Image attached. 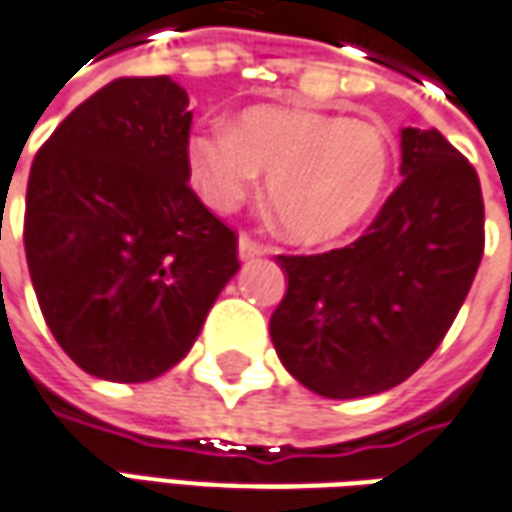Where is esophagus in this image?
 Returning a JSON list of instances; mask_svg holds the SVG:
<instances>
[{"label": "esophagus", "mask_w": 512, "mask_h": 512, "mask_svg": "<svg viewBox=\"0 0 512 512\" xmlns=\"http://www.w3.org/2000/svg\"><path fill=\"white\" fill-rule=\"evenodd\" d=\"M266 255V246H260L252 238H246V235H240L238 238V257L240 260H255V257Z\"/></svg>", "instance_id": "1"}]
</instances>
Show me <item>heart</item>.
Wrapping results in <instances>:
<instances>
[{"label": "heart", "instance_id": "obj_1", "mask_svg": "<svg viewBox=\"0 0 512 512\" xmlns=\"http://www.w3.org/2000/svg\"><path fill=\"white\" fill-rule=\"evenodd\" d=\"M189 178L206 206L235 212L269 175L266 198L297 243H328L357 229L391 175L385 130L343 115L249 107L232 130L201 127L186 141Z\"/></svg>", "mask_w": 512, "mask_h": 512}]
</instances>
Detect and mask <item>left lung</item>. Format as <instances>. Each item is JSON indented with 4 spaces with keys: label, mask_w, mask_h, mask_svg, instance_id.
I'll use <instances>...</instances> for the list:
<instances>
[{
    "label": "left lung",
    "mask_w": 512,
    "mask_h": 512,
    "mask_svg": "<svg viewBox=\"0 0 512 512\" xmlns=\"http://www.w3.org/2000/svg\"><path fill=\"white\" fill-rule=\"evenodd\" d=\"M402 184L368 232L326 255H280L269 320L291 377L328 399L382 394L448 334L485 252L476 169L439 130H402Z\"/></svg>",
    "instance_id": "left-lung-1"
}]
</instances>
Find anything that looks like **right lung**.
Segmentation results:
<instances>
[{
  "label": "right lung",
  "mask_w": 512,
  "mask_h": 512,
  "mask_svg": "<svg viewBox=\"0 0 512 512\" xmlns=\"http://www.w3.org/2000/svg\"><path fill=\"white\" fill-rule=\"evenodd\" d=\"M189 96L118 79L79 104L27 181L25 252L47 326L81 371L147 382L189 354L238 238L189 189Z\"/></svg>",
  "instance_id": "obj_1"
}]
</instances>
